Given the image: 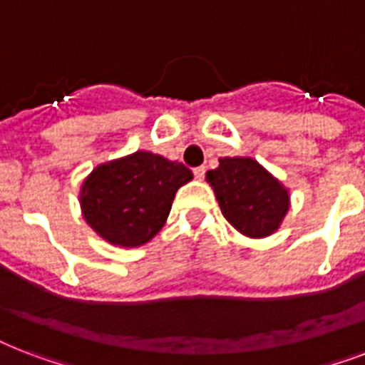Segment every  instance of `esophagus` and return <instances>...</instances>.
<instances>
[{"mask_svg":"<svg viewBox=\"0 0 365 365\" xmlns=\"http://www.w3.org/2000/svg\"><path fill=\"white\" fill-rule=\"evenodd\" d=\"M193 174H195V178H197V180H202V178H205V174H206V168H205V166H197V168L193 170Z\"/></svg>","mask_w":365,"mask_h":365,"instance_id":"obj_1","label":"esophagus"}]
</instances>
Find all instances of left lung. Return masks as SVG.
Instances as JSON below:
<instances>
[{
    "mask_svg": "<svg viewBox=\"0 0 365 365\" xmlns=\"http://www.w3.org/2000/svg\"><path fill=\"white\" fill-rule=\"evenodd\" d=\"M223 217L250 239L277 233L288 214L289 191L252 157H223L206 172Z\"/></svg>",
    "mask_w": 365,
    "mask_h": 365,
    "instance_id": "left-lung-1",
    "label": "left lung"
}]
</instances>
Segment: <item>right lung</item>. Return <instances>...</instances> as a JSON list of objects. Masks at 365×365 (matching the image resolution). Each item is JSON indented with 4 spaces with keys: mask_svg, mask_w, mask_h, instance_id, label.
I'll return each mask as SVG.
<instances>
[{
    "mask_svg": "<svg viewBox=\"0 0 365 365\" xmlns=\"http://www.w3.org/2000/svg\"><path fill=\"white\" fill-rule=\"evenodd\" d=\"M191 180L182 163L136 151L102 163L83 180L81 214L106 242L138 248L163 229L176 191Z\"/></svg>",
    "mask_w": 365,
    "mask_h": 365,
    "instance_id": "1",
    "label": "right lung"
}]
</instances>
